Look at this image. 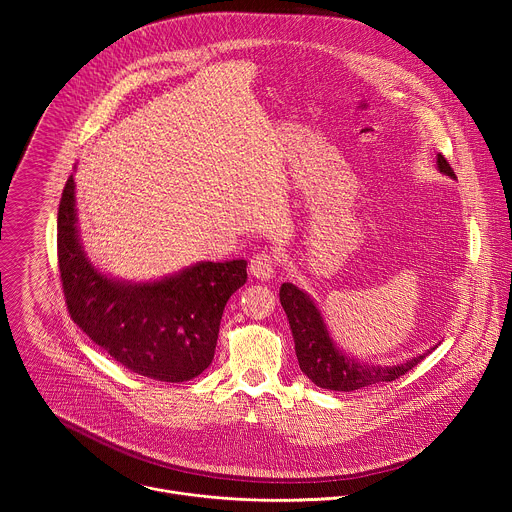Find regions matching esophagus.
Wrapping results in <instances>:
<instances>
[{
	"mask_svg": "<svg viewBox=\"0 0 512 512\" xmlns=\"http://www.w3.org/2000/svg\"><path fill=\"white\" fill-rule=\"evenodd\" d=\"M275 267H277L275 255H271L267 251L253 255L251 263H249V271L257 279H271L275 275Z\"/></svg>",
	"mask_w": 512,
	"mask_h": 512,
	"instance_id": "1",
	"label": "esophagus"
}]
</instances>
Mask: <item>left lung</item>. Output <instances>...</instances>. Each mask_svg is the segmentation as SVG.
Segmentation results:
<instances>
[{
  "instance_id": "1",
  "label": "left lung",
  "mask_w": 512,
  "mask_h": 512,
  "mask_svg": "<svg viewBox=\"0 0 512 512\" xmlns=\"http://www.w3.org/2000/svg\"><path fill=\"white\" fill-rule=\"evenodd\" d=\"M437 170L456 180L454 170L442 154H437ZM279 302L289 320L291 334H294L300 369L308 379H312L314 385L322 389L356 391L377 383H391L411 371L417 362H421V358H425L437 346L435 344L423 354L399 364L362 362L336 346L324 316L304 289L294 283H283L279 289Z\"/></svg>"
}]
</instances>
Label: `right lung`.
<instances>
[{"label":"right lung","instance_id":"right-lung-1","mask_svg":"<svg viewBox=\"0 0 512 512\" xmlns=\"http://www.w3.org/2000/svg\"><path fill=\"white\" fill-rule=\"evenodd\" d=\"M58 267L70 318L125 369L164 383L198 377L214 358L229 298L247 281V261H200L154 281H125L87 255L75 178L58 206Z\"/></svg>","mask_w":512,"mask_h":512}]
</instances>
